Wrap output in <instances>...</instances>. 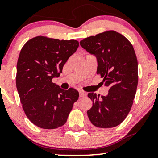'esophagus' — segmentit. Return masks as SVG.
I'll return each instance as SVG.
<instances>
[{
	"label": "esophagus",
	"mask_w": 158,
	"mask_h": 158,
	"mask_svg": "<svg viewBox=\"0 0 158 158\" xmlns=\"http://www.w3.org/2000/svg\"><path fill=\"white\" fill-rule=\"evenodd\" d=\"M79 97H85L86 94L84 92H82V91H79Z\"/></svg>",
	"instance_id": "34e87169"
}]
</instances>
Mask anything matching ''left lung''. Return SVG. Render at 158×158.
I'll return each mask as SVG.
<instances>
[{"label":"left lung","mask_w":158,"mask_h":158,"mask_svg":"<svg viewBox=\"0 0 158 158\" xmlns=\"http://www.w3.org/2000/svg\"><path fill=\"white\" fill-rule=\"evenodd\" d=\"M80 45L96 56L97 73L110 87L106 96L90 92L92 106L87 111L93 125L111 128L120 124L132 108L138 83L137 59L129 40L115 31H106L86 38Z\"/></svg>","instance_id":"obj_1"}]
</instances>
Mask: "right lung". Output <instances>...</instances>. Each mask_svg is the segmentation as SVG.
<instances>
[{"label": "right lung", "mask_w": 158, "mask_h": 158, "mask_svg": "<svg viewBox=\"0 0 158 158\" xmlns=\"http://www.w3.org/2000/svg\"><path fill=\"white\" fill-rule=\"evenodd\" d=\"M77 40L38 35L22 47L15 84L26 117L35 126L52 130L63 126L79 99L78 91L62 89L52 82L79 47Z\"/></svg>", "instance_id": "add662e5"}]
</instances>
